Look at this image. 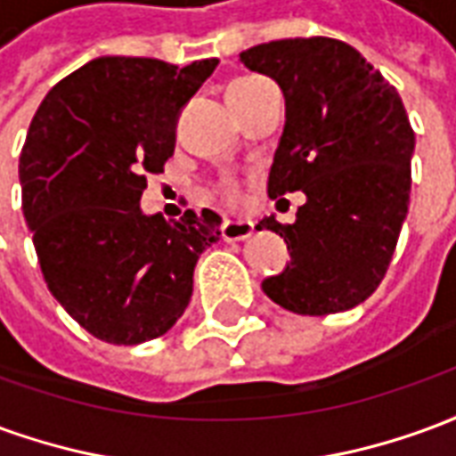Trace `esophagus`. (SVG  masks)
<instances>
[{
  "label": "esophagus",
  "mask_w": 456,
  "mask_h": 456,
  "mask_svg": "<svg viewBox=\"0 0 456 456\" xmlns=\"http://www.w3.org/2000/svg\"><path fill=\"white\" fill-rule=\"evenodd\" d=\"M254 234V224L247 219H227L222 224V239L224 241H241Z\"/></svg>",
  "instance_id": "1"
}]
</instances>
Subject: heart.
Wrapping results in <instances>:
<instances>
[{
    "label": "heart",
    "mask_w": 456,
    "mask_h": 456,
    "mask_svg": "<svg viewBox=\"0 0 456 456\" xmlns=\"http://www.w3.org/2000/svg\"><path fill=\"white\" fill-rule=\"evenodd\" d=\"M254 80H258V77H239V80H234V83L229 85V90H232V87H239V85L254 83ZM217 195L224 200L227 205H239V202H241V198H244V180L224 178L217 185Z\"/></svg>",
    "instance_id": "1"
}]
</instances>
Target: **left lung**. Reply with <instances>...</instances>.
<instances>
[{
  "mask_svg": "<svg viewBox=\"0 0 456 456\" xmlns=\"http://www.w3.org/2000/svg\"><path fill=\"white\" fill-rule=\"evenodd\" d=\"M239 61L286 94V129L268 198L303 190L293 224L258 222L286 239L290 264L264 293L297 315L359 305L391 266L411 202L415 149L405 107L356 48L327 36L254 45Z\"/></svg>",
  "mask_w": 456,
  "mask_h": 456,
  "instance_id": "left-lung-1",
  "label": "left lung"
}]
</instances>
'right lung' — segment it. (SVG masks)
<instances>
[{
  "label": "right lung",
  "instance_id": "add662e5",
  "mask_svg": "<svg viewBox=\"0 0 456 456\" xmlns=\"http://www.w3.org/2000/svg\"><path fill=\"white\" fill-rule=\"evenodd\" d=\"M217 58H94L51 87L26 136L21 209L48 290L107 344L166 335L192 296L200 254L219 241L212 209L146 217V178L175 149V119Z\"/></svg>",
  "mask_w": 456,
  "mask_h": 456
}]
</instances>
